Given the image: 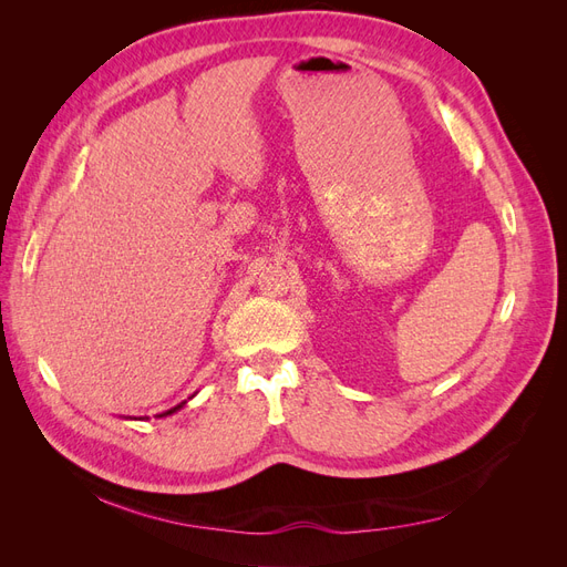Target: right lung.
<instances>
[{"instance_id": "right-lung-1", "label": "right lung", "mask_w": 567, "mask_h": 567, "mask_svg": "<svg viewBox=\"0 0 567 567\" xmlns=\"http://www.w3.org/2000/svg\"><path fill=\"white\" fill-rule=\"evenodd\" d=\"M182 406H184V402H182V404H177L175 409H169V411H167V414H175V411H177V409H182ZM163 416H165V414H163Z\"/></svg>"}]
</instances>
